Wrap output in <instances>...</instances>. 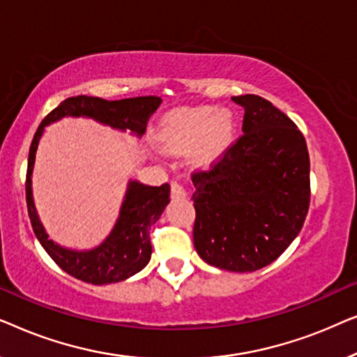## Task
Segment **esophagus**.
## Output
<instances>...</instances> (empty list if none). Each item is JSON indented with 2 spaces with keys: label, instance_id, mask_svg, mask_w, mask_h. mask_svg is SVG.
Listing matches in <instances>:
<instances>
[{
  "label": "esophagus",
  "instance_id": "esophagus-1",
  "mask_svg": "<svg viewBox=\"0 0 357 357\" xmlns=\"http://www.w3.org/2000/svg\"><path fill=\"white\" fill-rule=\"evenodd\" d=\"M170 192H172V198L182 199L188 197V190L187 187H183L180 182H172V187H170Z\"/></svg>",
  "mask_w": 357,
  "mask_h": 357
}]
</instances>
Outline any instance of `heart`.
<instances>
[{
  "label": "heart",
  "mask_w": 357,
  "mask_h": 357,
  "mask_svg": "<svg viewBox=\"0 0 357 357\" xmlns=\"http://www.w3.org/2000/svg\"><path fill=\"white\" fill-rule=\"evenodd\" d=\"M231 115L222 112L213 119L209 109L175 110L164 120L160 128V141L165 148L177 151L188 148L204 136L203 154L214 155L229 143L232 135Z\"/></svg>",
  "instance_id": "b5f03b06"
}]
</instances>
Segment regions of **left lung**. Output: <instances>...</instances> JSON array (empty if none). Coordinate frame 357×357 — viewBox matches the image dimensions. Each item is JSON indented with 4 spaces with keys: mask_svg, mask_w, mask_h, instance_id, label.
I'll return each instance as SVG.
<instances>
[{
    "mask_svg": "<svg viewBox=\"0 0 357 357\" xmlns=\"http://www.w3.org/2000/svg\"><path fill=\"white\" fill-rule=\"evenodd\" d=\"M243 107V135L192 172L193 243L209 265L248 273L275 261L304 226L310 159L304 135L286 114L255 94Z\"/></svg>",
    "mask_w": 357,
    "mask_h": 357,
    "instance_id": "left-lung-1",
    "label": "left lung"
}]
</instances>
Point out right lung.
<instances>
[{
  "label": "right lung",
  "instance_id": "obj_1",
  "mask_svg": "<svg viewBox=\"0 0 357 357\" xmlns=\"http://www.w3.org/2000/svg\"><path fill=\"white\" fill-rule=\"evenodd\" d=\"M160 102L162 100L154 96L121 100H104L99 97L86 96L68 97L42 120L36 135H33L31 149H29L26 175L29 218H31L32 229L38 242L52 257V260L68 275L75 276L76 280L91 282L96 286L110 284V282H120L136 275L148 265L151 253H153L149 229L153 224L158 222L164 208L170 202V185L162 183L160 187H151V185H143L139 182H130L125 202L121 204L119 221H116L110 236L97 248L87 252H76L56 245L55 242L48 238L45 229L38 221L31 188L33 160H36V151L38 139L43 133V126L66 115H82L91 116V119L114 126V128L131 130L133 133L141 136L144 133L149 116L158 110Z\"/></svg>",
  "mask_w": 357,
  "mask_h": 357
}]
</instances>
